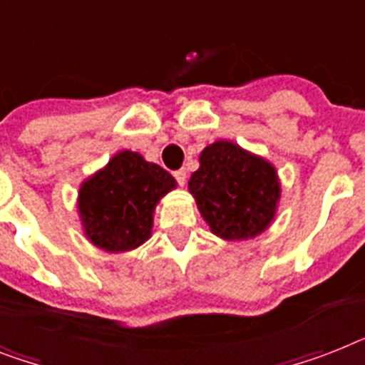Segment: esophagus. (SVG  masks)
I'll return each mask as SVG.
<instances>
[{
    "label": "esophagus",
    "mask_w": 365,
    "mask_h": 365,
    "mask_svg": "<svg viewBox=\"0 0 365 365\" xmlns=\"http://www.w3.org/2000/svg\"><path fill=\"white\" fill-rule=\"evenodd\" d=\"M174 178H176V182L183 187V185H185V182H187V173H185L183 168H180V170H176V173H174Z\"/></svg>",
    "instance_id": "1"
}]
</instances>
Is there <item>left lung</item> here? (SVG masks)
Instances as JSON below:
<instances>
[{
  "instance_id": "obj_1",
  "label": "left lung",
  "mask_w": 365,
  "mask_h": 365,
  "mask_svg": "<svg viewBox=\"0 0 365 365\" xmlns=\"http://www.w3.org/2000/svg\"><path fill=\"white\" fill-rule=\"evenodd\" d=\"M189 192L202 219L225 242L253 240L275 221L281 182L268 159L232 140H215L198 157Z\"/></svg>"
}]
</instances>
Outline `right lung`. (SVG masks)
Here are the masks:
<instances>
[{"label": "right lung", "instance_id": "right-lung-1", "mask_svg": "<svg viewBox=\"0 0 365 365\" xmlns=\"http://www.w3.org/2000/svg\"><path fill=\"white\" fill-rule=\"evenodd\" d=\"M176 180L138 152L121 150L80 183L76 208L86 240L106 253H127L150 240L153 213Z\"/></svg>", "mask_w": 365, "mask_h": 365}]
</instances>
